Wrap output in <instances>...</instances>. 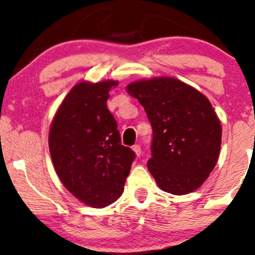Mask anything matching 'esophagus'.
I'll return each mask as SVG.
<instances>
[{
    "instance_id": "1",
    "label": "esophagus",
    "mask_w": 255,
    "mask_h": 255,
    "mask_svg": "<svg viewBox=\"0 0 255 255\" xmlns=\"http://www.w3.org/2000/svg\"><path fill=\"white\" fill-rule=\"evenodd\" d=\"M132 150H133V151L135 152V154H137L138 157H139L140 154H141V147H140V145H139V144H135V145H133V146H132Z\"/></svg>"
}]
</instances>
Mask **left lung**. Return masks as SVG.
<instances>
[{
  "label": "left lung",
  "mask_w": 255,
  "mask_h": 255,
  "mask_svg": "<svg viewBox=\"0 0 255 255\" xmlns=\"http://www.w3.org/2000/svg\"><path fill=\"white\" fill-rule=\"evenodd\" d=\"M127 90L151 124L147 168L158 186L179 196L197 190L216 166L221 144L220 122L208 99L168 77L134 82Z\"/></svg>",
  "instance_id": "left-lung-1"
}]
</instances>
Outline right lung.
Wrapping results in <instances>:
<instances>
[{"label":"right lung","instance_id":"obj_1","mask_svg":"<svg viewBox=\"0 0 255 255\" xmlns=\"http://www.w3.org/2000/svg\"><path fill=\"white\" fill-rule=\"evenodd\" d=\"M117 82L75 85L56 112L49 133L55 170L69 192L92 207H105L124 191L135 153L122 145L107 107Z\"/></svg>","mask_w":255,"mask_h":255}]
</instances>
